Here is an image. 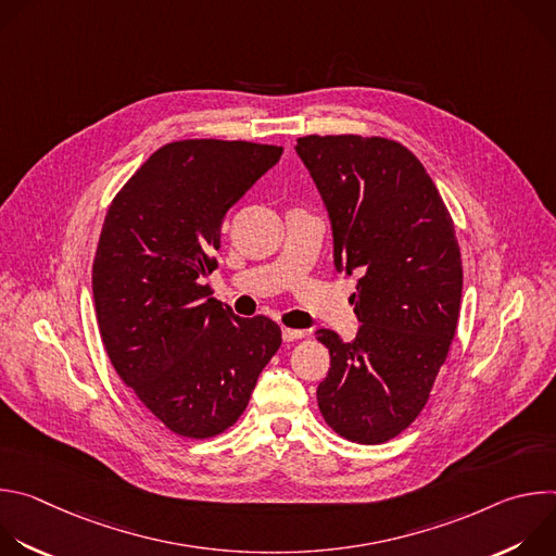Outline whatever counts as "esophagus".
<instances>
[{
	"label": "esophagus",
	"instance_id": "esophagus-1",
	"mask_svg": "<svg viewBox=\"0 0 556 556\" xmlns=\"http://www.w3.org/2000/svg\"><path fill=\"white\" fill-rule=\"evenodd\" d=\"M303 337H305V330H292V328H283V330H281V339H283L286 343H292V341L303 339Z\"/></svg>",
	"mask_w": 556,
	"mask_h": 556
}]
</instances>
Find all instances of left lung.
Wrapping results in <instances>:
<instances>
[{"label":"left lung","instance_id":"left-lung-1","mask_svg":"<svg viewBox=\"0 0 556 556\" xmlns=\"http://www.w3.org/2000/svg\"><path fill=\"white\" fill-rule=\"evenodd\" d=\"M294 151L326 204L334 268L361 275L356 339L316 332L330 350L316 401L339 435L380 444L418 418L455 337L462 260L453 219L401 142L305 136Z\"/></svg>","mask_w":556,"mask_h":556}]
</instances>
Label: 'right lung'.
Wrapping results in <instances>:
<instances>
[{"label":"right lung","mask_w":556,"mask_h":556,"mask_svg":"<svg viewBox=\"0 0 556 556\" xmlns=\"http://www.w3.org/2000/svg\"><path fill=\"white\" fill-rule=\"evenodd\" d=\"M281 147L178 140L153 151L110 204L92 268L108 356L136 399L185 438L226 431L281 345L268 316L240 319L202 279L226 211Z\"/></svg>","instance_id":"obj_1"}]
</instances>
